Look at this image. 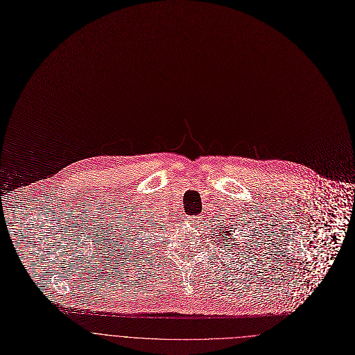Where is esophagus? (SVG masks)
<instances>
[{"instance_id":"34e87169","label":"esophagus","mask_w":355,"mask_h":355,"mask_svg":"<svg viewBox=\"0 0 355 355\" xmlns=\"http://www.w3.org/2000/svg\"><path fill=\"white\" fill-rule=\"evenodd\" d=\"M192 221H193V224L198 223V221H196V216H192Z\"/></svg>"}]
</instances>
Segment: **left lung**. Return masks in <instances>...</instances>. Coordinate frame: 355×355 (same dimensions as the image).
Wrapping results in <instances>:
<instances>
[{"mask_svg":"<svg viewBox=\"0 0 355 355\" xmlns=\"http://www.w3.org/2000/svg\"><path fill=\"white\" fill-rule=\"evenodd\" d=\"M221 223H223V221H221ZM231 228H232V227H231ZM227 230H228V227H224V225H221L220 228H217V231H218L217 234L220 235V237H223V239H221V241H228V243H231V239H227V237H230V235H234V234H232V232H230V231H227ZM221 233H224L225 235L221 236ZM240 235H241V234H240ZM241 237H243V235H241ZM261 237H263L262 234H261ZM252 239H254V237H252ZM262 240H265V237H263ZM255 243L259 245V243H258V239H257V237H255ZM247 244H248V243H247ZM220 245H221V243H220ZM237 245H239V244H237ZM257 248H258V247H257Z\"/></svg>","mask_w":355,"mask_h":355,"instance_id":"left-lung-1","label":"left lung"}]
</instances>
